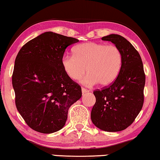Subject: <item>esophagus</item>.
Returning <instances> with one entry per match:
<instances>
[{"mask_svg": "<svg viewBox=\"0 0 160 160\" xmlns=\"http://www.w3.org/2000/svg\"><path fill=\"white\" fill-rule=\"evenodd\" d=\"M82 92L83 94H84V93H86V92H89V90H88V89H87L84 88V87H82Z\"/></svg>", "mask_w": 160, "mask_h": 160, "instance_id": "34e87169", "label": "esophagus"}]
</instances>
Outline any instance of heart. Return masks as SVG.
<instances>
[{
	"instance_id": "heart-1",
	"label": "heart",
	"mask_w": 160,
	"mask_h": 160,
	"mask_svg": "<svg viewBox=\"0 0 160 160\" xmlns=\"http://www.w3.org/2000/svg\"><path fill=\"white\" fill-rule=\"evenodd\" d=\"M73 55H65L62 59L64 71L71 79H82L85 85L102 86L112 84L119 76L122 65V52L115 45L87 42L74 48Z\"/></svg>"
}]
</instances>
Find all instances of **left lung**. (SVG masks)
<instances>
[{"label": "left lung", "mask_w": 160, "mask_h": 160, "mask_svg": "<svg viewBox=\"0 0 160 160\" xmlns=\"http://www.w3.org/2000/svg\"><path fill=\"white\" fill-rule=\"evenodd\" d=\"M122 52V65L111 85L93 92L96 102L91 111L92 123L107 132L125 130L135 121L144 101L146 76L138 52L124 37L111 34L102 38Z\"/></svg>", "instance_id": "left-lung-1"}]
</instances>
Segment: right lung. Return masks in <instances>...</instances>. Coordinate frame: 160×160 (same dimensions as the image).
I'll return each instance as SVG.
<instances>
[{
  "label": "right lung",
  "mask_w": 160,
  "mask_h": 160,
  "mask_svg": "<svg viewBox=\"0 0 160 160\" xmlns=\"http://www.w3.org/2000/svg\"><path fill=\"white\" fill-rule=\"evenodd\" d=\"M78 42L72 37L46 32L25 43L15 59L12 85L15 104L26 124L41 133L64 127L68 109L82 97V88L67 75L64 52Z\"/></svg>",
  "instance_id": "right-lung-1"
}]
</instances>
